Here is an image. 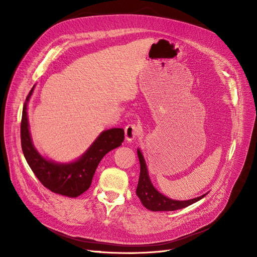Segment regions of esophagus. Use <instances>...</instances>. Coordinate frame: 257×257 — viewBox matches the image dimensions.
Returning a JSON list of instances; mask_svg holds the SVG:
<instances>
[{"instance_id":"1","label":"esophagus","mask_w":257,"mask_h":257,"mask_svg":"<svg viewBox=\"0 0 257 257\" xmlns=\"http://www.w3.org/2000/svg\"><path fill=\"white\" fill-rule=\"evenodd\" d=\"M142 128L139 125L130 124L125 127V138L127 142H132L134 139H137L139 136H141Z\"/></svg>"}]
</instances>
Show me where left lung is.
Listing matches in <instances>:
<instances>
[{
  "label": "left lung",
  "mask_w": 257,
  "mask_h": 257,
  "mask_svg": "<svg viewBox=\"0 0 257 257\" xmlns=\"http://www.w3.org/2000/svg\"><path fill=\"white\" fill-rule=\"evenodd\" d=\"M138 155L141 164V173H140V179L137 187V195L142 201L143 205L152 211H173L187 207L188 205H192L195 202L204 198L208 193L197 197L191 200H173L161 193H159L154 185L151 182L149 177V173H148V168L146 165L145 158L143 153L140 149H138Z\"/></svg>",
  "instance_id": "obj_1"
}]
</instances>
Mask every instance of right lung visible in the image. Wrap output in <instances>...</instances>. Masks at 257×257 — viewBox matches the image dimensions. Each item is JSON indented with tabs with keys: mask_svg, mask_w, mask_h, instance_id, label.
I'll list each match as a JSON object with an SVG mask.
<instances>
[{
	"mask_svg": "<svg viewBox=\"0 0 257 257\" xmlns=\"http://www.w3.org/2000/svg\"><path fill=\"white\" fill-rule=\"evenodd\" d=\"M34 86L30 90L23 107L21 141L22 150L29 167L43 185L53 193L76 198L87 191L102 158L124 142V129L104 130L85 153L72 163H56L40 155L31 139L28 121V102Z\"/></svg>",
	"mask_w": 257,
	"mask_h": 257,
	"instance_id": "1",
	"label": "right lung"
}]
</instances>
